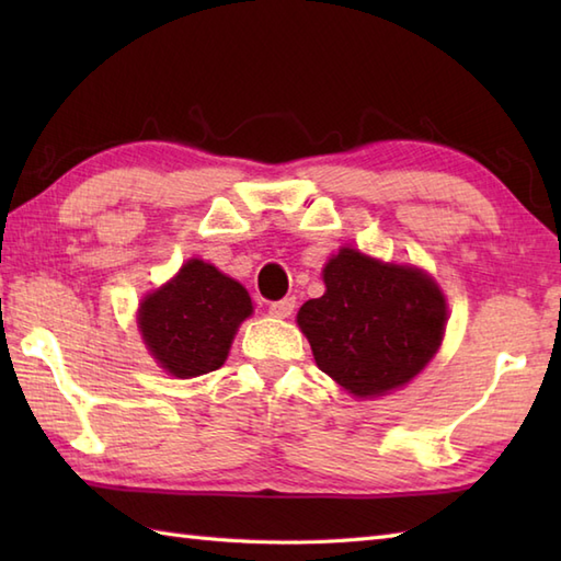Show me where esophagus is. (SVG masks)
I'll return each instance as SVG.
<instances>
[{"label": "esophagus", "mask_w": 561, "mask_h": 561, "mask_svg": "<svg viewBox=\"0 0 561 561\" xmlns=\"http://www.w3.org/2000/svg\"><path fill=\"white\" fill-rule=\"evenodd\" d=\"M294 308H296V299H294V296H287V299L270 304V316H274V318H289L294 313Z\"/></svg>", "instance_id": "obj_1"}]
</instances>
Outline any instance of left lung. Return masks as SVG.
<instances>
[{
	"mask_svg": "<svg viewBox=\"0 0 561 561\" xmlns=\"http://www.w3.org/2000/svg\"><path fill=\"white\" fill-rule=\"evenodd\" d=\"M325 294L301 306L316 364L359 398L400 388L436 354L446 301L414 267L383 265L352 248L332 257Z\"/></svg>",
	"mask_w": 561,
	"mask_h": 561,
	"instance_id": "left-lung-1",
	"label": "left lung"
}]
</instances>
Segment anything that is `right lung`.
Returning <instances> with one entry per match:
<instances>
[{
    "mask_svg": "<svg viewBox=\"0 0 561 561\" xmlns=\"http://www.w3.org/2000/svg\"><path fill=\"white\" fill-rule=\"evenodd\" d=\"M253 311L248 291L214 265L190 260L178 277L147 296L139 328L165 371L193 378L226 362L236 328Z\"/></svg>",
    "mask_w": 561,
    "mask_h": 561,
    "instance_id": "obj_1",
    "label": "right lung"
}]
</instances>
